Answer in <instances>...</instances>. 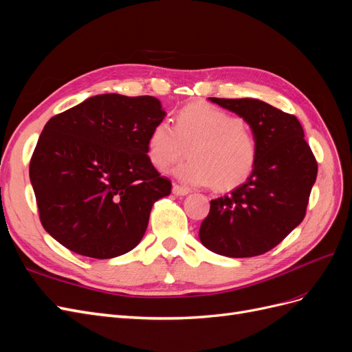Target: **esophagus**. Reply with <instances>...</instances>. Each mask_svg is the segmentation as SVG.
Wrapping results in <instances>:
<instances>
[{"mask_svg": "<svg viewBox=\"0 0 352 352\" xmlns=\"http://www.w3.org/2000/svg\"><path fill=\"white\" fill-rule=\"evenodd\" d=\"M173 194L175 195H177V197H185V195H188L190 190L189 189H186V188H184V186H180V185H173Z\"/></svg>", "mask_w": 352, "mask_h": 352, "instance_id": "esophagus-1", "label": "esophagus"}]
</instances>
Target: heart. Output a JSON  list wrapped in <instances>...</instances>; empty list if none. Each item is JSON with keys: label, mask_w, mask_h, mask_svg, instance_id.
Listing matches in <instances>:
<instances>
[{"label": "heart", "mask_w": 352, "mask_h": 352, "mask_svg": "<svg viewBox=\"0 0 352 352\" xmlns=\"http://www.w3.org/2000/svg\"><path fill=\"white\" fill-rule=\"evenodd\" d=\"M188 148L190 160L173 175L186 185L214 184L220 190L247 182L258 155L251 127L241 117L207 102L186 105L177 113L175 127L158 122L148 138V157L160 170L182 160Z\"/></svg>", "instance_id": "1"}]
</instances>
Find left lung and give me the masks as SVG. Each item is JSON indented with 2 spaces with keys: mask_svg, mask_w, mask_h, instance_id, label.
Masks as SVG:
<instances>
[{
  "mask_svg": "<svg viewBox=\"0 0 352 352\" xmlns=\"http://www.w3.org/2000/svg\"><path fill=\"white\" fill-rule=\"evenodd\" d=\"M210 101L251 126L258 155L247 182L211 201L199 239L226 257H255L279 245L304 220L317 177L316 157L294 114L254 98Z\"/></svg>",
  "mask_w": 352,
  "mask_h": 352,
  "instance_id": "obj_1",
  "label": "left lung"
}]
</instances>
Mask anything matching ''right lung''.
<instances>
[{"label": "right lung", "instance_id": "1", "mask_svg": "<svg viewBox=\"0 0 352 352\" xmlns=\"http://www.w3.org/2000/svg\"><path fill=\"white\" fill-rule=\"evenodd\" d=\"M150 95H95L51 117L29 164L42 226L67 250L113 258L141 242L172 182L153 166L148 138L164 119Z\"/></svg>", "mask_w": 352, "mask_h": 352}]
</instances>
